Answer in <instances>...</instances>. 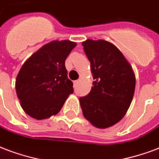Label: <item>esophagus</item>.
I'll return each mask as SVG.
<instances>
[{
	"label": "esophagus",
	"mask_w": 159,
	"mask_h": 159,
	"mask_svg": "<svg viewBox=\"0 0 159 159\" xmlns=\"http://www.w3.org/2000/svg\"><path fill=\"white\" fill-rule=\"evenodd\" d=\"M79 82H80V81H79V80H75V81H74V85H75V87H76V86H77V85H78Z\"/></svg>",
	"instance_id": "34e87169"
}]
</instances>
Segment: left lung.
Returning <instances> with one entry per match:
<instances>
[{"mask_svg":"<svg viewBox=\"0 0 159 159\" xmlns=\"http://www.w3.org/2000/svg\"><path fill=\"white\" fill-rule=\"evenodd\" d=\"M90 62L93 86L80 98L85 119L98 128H107L122 119L135 91L134 73L129 63L115 45L87 39L82 43Z\"/></svg>","mask_w":159,"mask_h":159,"instance_id":"obj_1","label":"left lung"}]
</instances>
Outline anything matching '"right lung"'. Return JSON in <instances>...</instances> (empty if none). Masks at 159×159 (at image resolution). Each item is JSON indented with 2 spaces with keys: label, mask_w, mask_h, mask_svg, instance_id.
Wrapping results in <instances>:
<instances>
[{
  "label": "right lung",
  "mask_w": 159,
  "mask_h": 159,
  "mask_svg": "<svg viewBox=\"0 0 159 159\" xmlns=\"http://www.w3.org/2000/svg\"><path fill=\"white\" fill-rule=\"evenodd\" d=\"M76 43L52 41L33 53L22 65L16 81L21 106L31 117L47 119L61 110L74 92L65 59Z\"/></svg>",
  "instance_id": "right-lung-1"
}]
</instances>
